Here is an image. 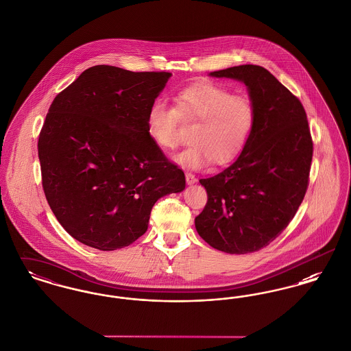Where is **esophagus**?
<instances>
[{"mask_svg": "<svg viewBox=\"0 0 351 351\" xmlns=\"http://www.w3.org/2000/svg\"><path fill=\"white\" fill-rule=\"evenodd\" d=\"M185 182L188 185H192V184L196 183V178H195V175L193 173H191V172H186L185 173Z\"/></svg>", "mask_w": 351, "mask_h": 351, "instance_id": "esophagus-1", "label": "esophagus"}]
</instances>
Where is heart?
I'll return each mask as SVG.
<instances>
[{"label": "heart", "instance_id": "1", "mask_svg": "<svg viewBox=\"0 0 351 351\" xmlns=\"http://www.w3.org/2000/svg\"><path fill=\"white\" fill-rule=\"evenodd\" d=\"M176 109L167 101H154L147 113V133L162 150H172L179 142V117L196 121L191 143L173 156L182 167L199 169L210 160L225 165L245 147L255 122V106L249 96L233 95L218 84H197L176 96Z\"/></svg>", "mask_w": 351, "mask_h": 351}]
</instances>
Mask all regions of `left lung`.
I'll list each match as a JSON object with an SVG mask.
<instances>
[{
    "mask_svg": "<svg viewBox=\"0 0 351 351\" xmlns=\"http://www.w3.org/2000/svg\"><path fill=\"white\" fill-rule=\"evenodd\" d=\"M209 76L245 84L255 122L235 162L201 179L208 202L195 226L212 247L249 254L268 246L295 217L308 188L313 142L300 100L266 68L245 64Z\"/></svg>",
    "mask_w": 351,
    "mask_h": 351,
    "instance_id": "8db88e82",
    "label": "left lung"
}]
</instances>
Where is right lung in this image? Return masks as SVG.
I'll return each mask as SVG.
<instances>
[{
    "label": "right lung",
    "mask_w": 351,
    "mask_h": 351,
    "mask_svg": "<svg viewBox=\"0 0 351 351\" xmlns=\"http://www.w3.org/2000/svg\"><path fill=\"white\" fill-rule=\"evenodd\" d=\"M171 75L95 66L51 104L38 141L43 191L59 223L89 247L132 245L154 204L185 188L146 125Z\"/></svg>",
    "instance_id": "obj_1"
}]
</instances>
